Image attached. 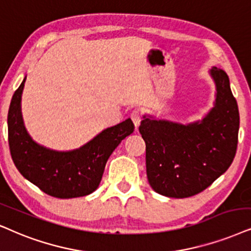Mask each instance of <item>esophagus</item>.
Here are the masks:
<instances>
[{"mask_svg":"<svg viewBox=\"0 0 251 251\" xmlns=\"http://www.w3.org/2000/svg\"><path fill=\"white\" fill-rule=\"evenodd\" d=\"M131 119L132 122L134 123L135 127H138L139 125H140V122L142 119V115H141V111L140 110H133L131 112Z\"/></svg>","mask_w":251,"mask_h":251,"instance_id":"34e87169","label":"esophagus"}]
</instances>
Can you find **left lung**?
I'll return each instance as SVG.
<instances>
[{
  "instance_id": "8db88e82",
  "label": "left lung",
  "mask_w": 251,
  "mask_h": 251,
  "mask_svg": "<svg viewBox=\"0 0 251 251\" xmlns=\"http://www.w3.org/2000/svg\"><path fill=\"white\" fill-rule=\"evenodd\" d=\"M211 75L217 85L215 105L201 122L182 125L144 117L139 131L146 142L147 178L155 192L186 198L204 191L233 162L240 115L229 78L221 68Z\"/></svg>"
}]
</instances>
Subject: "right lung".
Here are the masks:
<instances>
[{"label": "right lung", "mask_w": 251, "mask_h": 251, "mask_svg": "<svg viewBox=\"0 0 251 251\" xmlns=\"http://www.w3.org/2000/svg\"><path fill=\"white\" fill-rule=\"evenodd\" d=\"M24 81L15 91L8 112V141L16 168L41 191L68 199L93 193L100 185L107 158L134 131L131 119L104 129L83 147L55 151L36 144L23 125L21 97Z\"/></svg>", "instance_id": "1"}]
</instances>
